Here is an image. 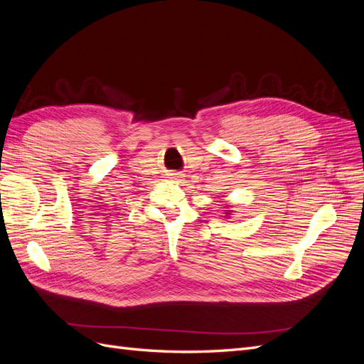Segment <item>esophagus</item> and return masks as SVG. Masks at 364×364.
<instances>
[{
  "instance_id": "obj_1",
  "label": "esophagus",
  "mask_w": 364,
  "mask_h": 364,
  "mask_svg": "<svg viewBox=\"0 0 364 364\" xmlns=\"http://www.w3.org/2000/svg\"><path fill=\"white\" fill-rule=\"evenodd\" d=\"M170 179H173L176 182H181V181H183V176H182V173H171Z\"/></svg>"
}]
</instances>
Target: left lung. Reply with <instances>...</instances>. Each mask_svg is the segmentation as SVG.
Wrapping results in <instances>:
<instances>
[{
  "mask_svg": "<svg viewBox=\"0 0 364 364\" xmlns=\"http://www.w3.org/2000/svg\"><path fill=\"white\" fill-rule=\"evenodd\" d=\"M226 214H228V213H226Z\"/></svg>",
  "mask_w": 364,
  "mask_h": 364,
  "instance_id": "1",
  "label": "left lung"
}]
</instances>
